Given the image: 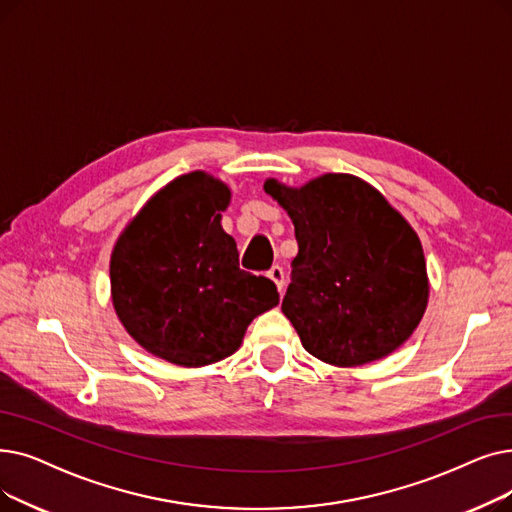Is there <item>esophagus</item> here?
Segmentation results:
<instances>
[{
  "mask_svg": "<svg viewBox=\"0 0 512 512\" xmlns=\"http://www.w3.org/2000/svg\"><path fill=\"white\" fill-rule=\"evenodd\" d=\"M268 276H270V280L276 284L278 293L282 295V291H284V270L280 268V265H274V268L268 272Z\"/></svg>",
  "mask_w": 512,
  "mask_h": 512,
  "instance_id": "1",
  "label": "esophagus"
}]
</instances>
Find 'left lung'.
<instances>
[{"instance_id":"left-lung-1","label":"left lung","mask_w":512,"mask_h":512,"mask_svg":"<svg viewBox=\"0 0 512 512\" xmlns=\"http://www.w3.org/2000/svg\"><path fill=\"white\" fill-rule=\"evenodd\" d=\"M293 219L299 253L284 316L314 358L341 366L381 360L410 339L429 301L422 244L387 198L349 173L301 188L265 180Z\"/></svg>"}]
</instances>
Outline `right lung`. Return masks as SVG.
<instances>
[{
    "label": "right lung",
    "instance_id": "obj_1",
    "mask_svg": "<svg viewBox=\"0 0 512 512\" xmlns=\"http://www.w3.org/2000/svg\"><path fill=\"white\" fill-rule=\"evenodd\" d=\"M230 188L205 171L175 177L129 221L110 257L121 324L146 351L198 368L232 355L247 326L278 305L276 284L238 268L221 228Z\"/></svg>",
    "mask_w": 512,
    "mask_h": 512
}]
</instances>
